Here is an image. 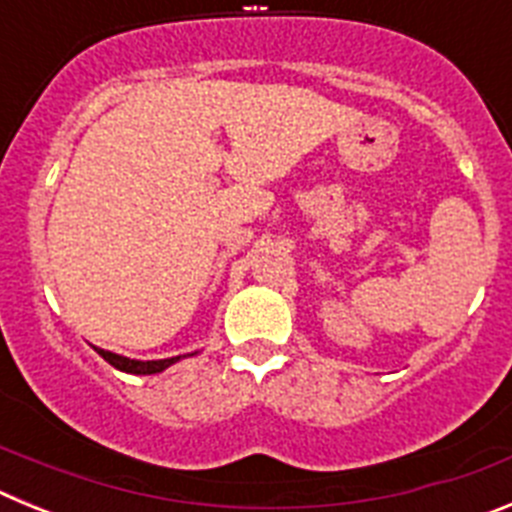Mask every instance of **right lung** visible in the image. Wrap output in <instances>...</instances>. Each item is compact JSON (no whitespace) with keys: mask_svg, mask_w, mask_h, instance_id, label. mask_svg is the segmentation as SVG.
<instances>
[{"mask_svg":"<svg viewBox=\"0 0 512 512\" xmlns=\"http://www.w3.org/2000/svg\"><path fill=\"white\" fill-rule=\"evenodd\" d=\"M94 351H97V354L102 356L107 364H112L115 369H120V372H128V374H158V372H164V369H169L171 364H176V361L182 359V356H171V359L138 361V359H128V356L112 354V351H104V348H97V346H94Z\"/></svg>","mask_w":512,"mask_h":512,"instance_id":"obj_1","label":"right lung"}]
</instances>
